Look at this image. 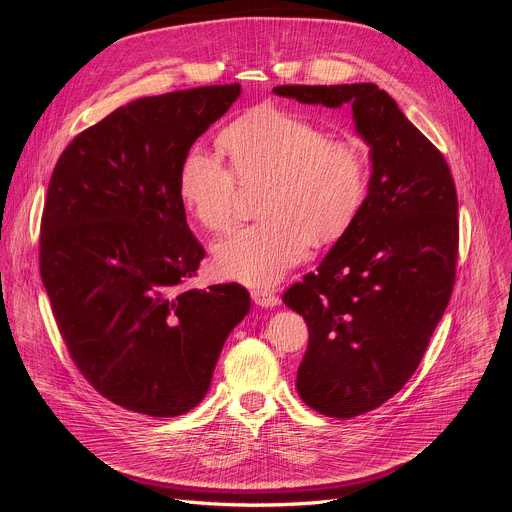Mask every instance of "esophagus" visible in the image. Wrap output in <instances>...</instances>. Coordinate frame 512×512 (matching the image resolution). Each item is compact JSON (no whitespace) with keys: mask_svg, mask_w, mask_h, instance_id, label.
Returning a JSON list of instances; mask_svg holds the SVG:
<instances>
[{"mask_svg":"<svg viewBox=\"0 0 512 512\" xmlns=\"http://www.w3.org/2000/svg\"><path fill=\"white\" fill-rule=\"evenodd\" d=\"M251 298L261 308H275L279 304V296H275L273 291H269V289H259L257 287V289L251 291Z\"/></svg>","mask_w":512,"mask_h":512,"instance_id":"34e87169","label":"esophagus"}]
</instances>
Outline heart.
I'll return each mask as SVG.
<instances>
[{"label": "heart", "mask_w": 512, "mask_h": 512, "mask_svg": "<svg viewBox=\"0 0 512 512\" xmlns=\"http://www.w3.org/2000/svg\"><path fill=\"white\" fill-rule=\"evenodd\" d=\"M233 170L214 154L190 150L178 172V198L206 231L235 218L239 182L265 186L261 221L231 231L214 245V263L227 279L253 287L277 283L316 243L338 241L369 194V164L352 143L332 141L314 121L259 109L221 135Z\"/></svg>", "instance_id": "heart-1"}]
</instances>
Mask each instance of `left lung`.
Here are the masks:
<instances>
[{"label": "left lung", "mask_w": 512, "mask_h": 512, "mask_svg": "<svg viewBox=\"0 0 512 512\" xmlns=\"http://www.w3.org/2000/svg\"><path fill=\"white\" fill-rule=\"evenodd\" d=\"M273 93L330 109L350 105L371 148L369 194L354 225L316 273L283 294L310 330L296 381L302 401L348 419L401 391L448 308L456 186L440 150L377 85H283Z\"/></svg>", "instance_id": "1"}]
</instances>
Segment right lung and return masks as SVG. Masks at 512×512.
Wrapping results in <instances>:
<instances>
[{"label": "right lung", "mask_w": 512, "mask_h": 512, "mask_svg": "<svg viewBox=\"0 0 512 512\" xmlns=\"http://www.w3.org/2000/svg\"><path fill=\"white\" fill-rule=\"evenodd\" d=\"M239 95L235 83L131 101L54 166L42 283L77 369L123 409L176 417L196 407L251 308L239 283L186 287L204 249L178 198L184 156Z\"/></svg>", "instance_id": "add662e5"}]
</instances>
